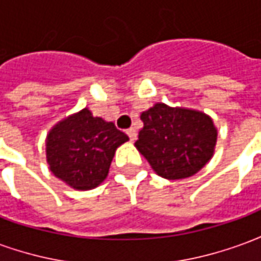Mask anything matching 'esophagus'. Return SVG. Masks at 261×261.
<instances>
[{
  "label": "esophagus",
  "mask_w": 261,
  "mask_h": 261,
  "mask_svg": "<svg viewBox=\"0 0 261 261\" xmlns=\"http://www.w3.org/2000/svg\"><path fill=\"white\" fill-rule=\"evenodd\" d=\"M125 133H127V136L130 137L131 141L137 140V130H136V128H133V127H131V128H128V130L125 131Z\"/></svg>",
  "instance_id": "obj_1"
}]
</instances>
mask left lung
<instances>
[{
	"label": "left lung",
	"mask_w": 261,
	"mask_h": 261,
	"mask_svg": "<svg viewBox=\"0 0 261 261\" xmlns=\"http://www.w3.org/2000/svg\"><path fill=\"white\" fill-rule=\"evenodd\" d=\"M141 120L136 147L165 179L190 177L213 158L217 128L205 113L156 103L142 112Z\"/></svg>",
	"instance_id": "obj_1"
}]
</instances>
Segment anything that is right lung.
Wrapping results in <instances>:
<instances>
[{
    "label": "right lung",
    "mask_w": 261,
    "mask_h": 261,
    "mask_svg": "<svg viewBox=\"0 0 261 261\" xmlns=\"http://www.w3.org/2000/svg\"><path fill=\"white\" fill-rule=\"evenodd\" d=\"M128 141L112 121L93 117L89 109L61 120L46 140V156L56 177L76 190L102 183L117 147Z\"/></svg>",
    "instance_id": "right-lung-1"
}]
</instances>
